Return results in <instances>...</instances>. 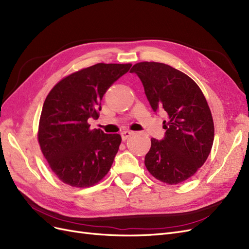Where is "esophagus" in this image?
Listing matches in <instances>:
<instances>
[{"label": "esophagus", "mask_w": 249, "mask_h": 249, "mask_svg": "<svg viewBox=\"0 0 249 249\" xmlns=\"http://www.w3.org/2000/svg\"><path fill=\"white\" fill-rule=\"evenodd\" d=\"M131 135H133V132H130V131H124L122 133V139L123 141H125L127 138H129Z\"/></svg>", "instance_id": "obj_1"}]
</instances>
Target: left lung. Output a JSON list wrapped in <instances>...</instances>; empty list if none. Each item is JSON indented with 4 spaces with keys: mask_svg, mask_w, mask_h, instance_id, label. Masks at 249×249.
<instances>
[{
    "mask_svg": "<svg viewBox=\"0 0 249 249\" xmlns=\"http://www.w3.org/2000/svg\"><path fill=\"white\" fill-rule=\"evenodd\" d=\"M156 112H166L161 141L152 138L144 164L150 175L168 185L185 182L208 159L214 141L212 113L198 85L186 73L159 62L133 65Z\"/></svg>",
    "mask_w": 249,
    "mask_h": 249,
    "instance_id": "left-lung-1",
    "label": "left lung"
}]
</instances>
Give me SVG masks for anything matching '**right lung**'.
Here are the masks:
<instances>
[{"mask_svg":"<svg viewBox=\"0 0 249 249\" xmlns=\"http://www.w3.org/2000/svg\"><path fill=\"white\" fill-rule=\"evenodd\" d=\"M131 66L97 63L69 74L49 92L37 137L50 168L64 184L91 187L109 172L122 137L91 130L88 119L99 118L104 94Z\"/></svg>","mask_w":249,"mask_h":249,"instance_id":"1","label":"right lung"}]
</instances>
